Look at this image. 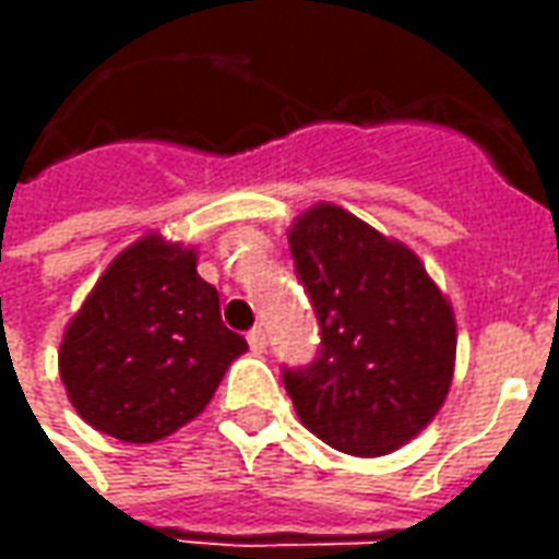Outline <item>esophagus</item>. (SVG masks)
Instances as JSON below:
<instances>
[{"instance_id": "34e87169", "label": "esophagus", "mask_w": 559, "mask_h": 559, "mask_svg": "<svg viewBox=\"0 0 559 559\" xmlns=\"http://www.w3.org/2000/svg\"><path fill=\"white\" fill-rule=\"evenodd\" d=\"M248 347H251V353H266V332L260 326L251 329L248 332Z\"/></svg>"}]
</instances>
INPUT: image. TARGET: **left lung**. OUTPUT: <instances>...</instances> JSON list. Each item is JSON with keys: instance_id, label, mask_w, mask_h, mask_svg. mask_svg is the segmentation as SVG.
<instances>
[{"instance_id": "left-lung-1", "label": "left lung", "mask_w": 559, "mask_h": 559, "mask_svg": "<svg viewBox=\"0 0 559 559\" xmlns=\"http://www.w3.org/2000/svg\"><path fill=\"white\" fill-rule=\"evenodd\" d=\"M290 254L320 320V356L284 368L299 421L356 457L395 452L455 374V314L421 260L335 203L293 221Z\"/></svg>"}]
</instances>
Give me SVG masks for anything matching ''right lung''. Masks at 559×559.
<instances>
[{"label": "right lung", "instance_id": "right-lung-1", "mask_svg": "<svg viewBox=\"0 0 559 559\" xmlns=\"http://www.w3.org/2000/svg\"><path fill=\"white\" fill-rule=\"evenodd\" d=\"M245 350L242 335L221 323L218 290L197 275V248L146 233L71 317L59 377L95 431L155 443L206 411Z\"/></svg>", "mask_w": 559, "mask_h": 559}]
</instances>
